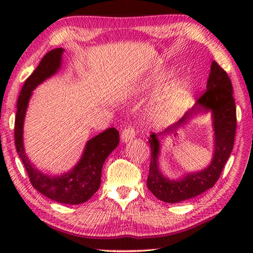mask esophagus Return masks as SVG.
Returning <instances> with one entry per match:
<instances>
[{
	"label": "esophagus",
	"mask_w": 253,
	"mask_h": 253,
	"mask_svg": "<svg viewBox=\"0 0 253 253\" xmlns=\"http://www.w3.org/2000/svg\"><path fill=\"white\" fill-rule=\"evenodd\" d=\"M135 138V129L132 127H126L122 132V140L123 142H129V140Z\"/></svg>",
	"instance_id": "esophagus-1"
}]
</instances>
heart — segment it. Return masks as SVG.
<instances>
[{"instance_id":"heart-1","label":"heart","mask_w":253,"mask_h":253,"mask_svg":"<svg viewBox=\"0 0 253 253\" xmlns=\"http://www.w3.org/2000/svg\"><path fill=\"white\" fill-rule=\"evenodd\" d=\"M168 77L165 72H157L153 76L152 84H161L168 79ZM186 88L183 84H174L169 88L157 107L158 118L162 121H168L178 116L186 106Z\"/></svg>"}]
</instances>
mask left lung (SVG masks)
<instances>
[{"label": "left lung", "mask_w": 253, "mask_h": 253, "mask_svg": "<svg viewBox=\"0 0 253 253\" xmlns=\"http://www.w3.org/2000/svg\"><path fill=\"white\" fill-rule=\"evenodd\" d=\"M211 111L214 128V154L211 164L201 172L187 174L179 180H169L161 174L158 168L159 140L158 136L176 129L187 119L201 112ZM235 129H237V109L233 98V88L226 72L213 61L211 65L207 90L200 96L191 110L184 115L175 125L160 134L149 137L151 145V164L147 177V187L158 200L166 203H177L202 194L214 186L219 179L222 169L232 152Z\"/></svg>", "instance_id": "obj_1"}]
</instances>
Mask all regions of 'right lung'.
Here are the masks:
<instances>
[{
  "label": "right lung",
  "instance_id": "right-lung-1",
  "mask_svg": "<svg viewBox=\"0 0 253 253\" xmlns=\"http://www.w3.org/2000/svg\"><path fill=\"white\" fill-rule=\"evenodd\" d=\"M62 48L49 51L21 89L14 123L15 147L32 186L46 198L65 204H80L88 201L100 186L101 169L109 154L119 144V132L114 127L88 140L84 152L74 169L60 176H48L29 161L23 146V123L32 90L53 76L61 66Z\"/></svg>",
  "mask_w": 253,
  "mask_h": 253
}]
</instances>
